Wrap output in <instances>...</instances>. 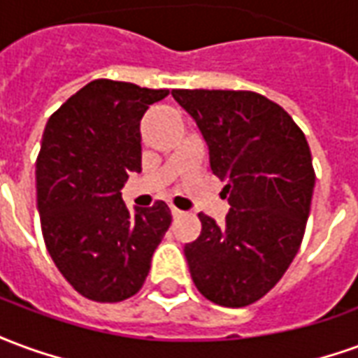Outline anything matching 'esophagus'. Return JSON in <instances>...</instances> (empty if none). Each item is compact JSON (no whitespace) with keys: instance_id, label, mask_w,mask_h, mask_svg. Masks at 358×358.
I'll return each instance as SVG.
<instances>
[{"instance_id":"34e87169","label":"esophagus","mask_w":358,"mask_h":358,"mask_svg":"<svg viewBox=\"0 0 358 358\" xmlns=\"http://www.w3.org/2000/svg\"><path fill=\"white\" fill-rule=\"evenodd\" d=\"M171 213H172V217H174V218H178V217H182V215H184V210L176 209V207H171Z\"/></svg>"}]
</instances>
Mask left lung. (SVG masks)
Instances as JSON below:
<instances>
[{
	"instance_id": "8db88e82",
	"label": "left lung",
	"mask_w": 358,
	"mask_h": 358,
	"mask_svg": "<svg viewBox=\"0 0 358 358\" xmlns=\"http://www.w3.org/2000/svg\"><path fill=\"white\" fill-rule=\"evenodd\" d=\"M209 145L224 180L226 222L199 213L186 243L195 287L222 307H248L284 276L307 228L315 169L307 138L278 103L245 90H172Z\"/></svg>"
}]
</instances>
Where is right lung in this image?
Instances as JSON below:
<instances>
[{
    "label": "right lung",
    "instance_id": "1",
    "mask_svg": "<svg viewBox=\"0 0 358 358\" xmlns=\"http://www.w3.org/2000/svg\"><path fill=\"white\" fill-rule=\"evenodd\" d=\"M169 90L99 78L48 120L36 159V195L48 253L86 299L118 303L140 292L171 226L164 201L134 213L120 197L141 171L140 120Z\"/></svg>",
    "mask_w": 358,
    "mask_h": 358
}]
</instances>
